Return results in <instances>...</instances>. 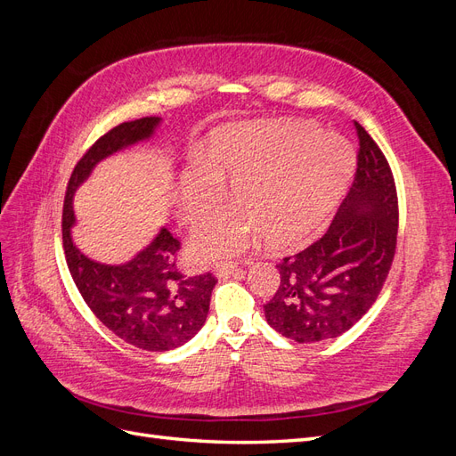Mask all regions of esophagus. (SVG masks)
I'll use <instances>...</instances> for the list:
<instances>
[{"instance_id": "34e87169", "label": "esophagus", "mask_w": 456, "mask_h": 456, "mask_svg": "<svg viewBox=\"0 0 456 456\" xmlns=\"http://www.w3.org/2000/svg\"><path fill=\"white\" fill-rule=\"evenodd\" d=\"M215 275L218 280H228V278H236V275H243V270L232 262H226V265H218L215 270Z\"/></svg>"}]
</instances>
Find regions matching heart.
Returning <instances> with one entry per match:
<instances>
[{"mask_svg":"<svg viewBox=\"0 0 456 456\" xmlns=\"http://www.w3.org/2000/svg\"><path fill=\"white\" fill-rule=\"evenodd\" d=\"M354 169L350 144L310 123H260L218 131L205 165L186 173L176 190L184 224L213 215L232 176L236 207L200 226L190 241L198 262L245 253L262 236L270 247L306 240L335 209Z\"/></svg>","mask_w":456,"mask_h":456,"instance_id":"obj_1","label":"heart"}]
</instances>
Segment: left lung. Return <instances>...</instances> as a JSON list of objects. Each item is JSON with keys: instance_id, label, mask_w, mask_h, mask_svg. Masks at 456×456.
I'll use <instances>...</instances> for the list:
<instances>
[{"instance_id": "1", "label": "left lung", "mask_w": 456, "mask_h": 456, "mask_svg": "<svg viewBox=\"0 0 456 456\" xmlns=\"http://www.w3.org/2000/svg\"><path fill=\"white\" fill-rule=\"evenodd\" d=\"M360 151L348 196L323 236L285 256L266 322L298 344L337 338L375 305L397 243V194L388 161L354 121Z\"/></svg>"}]
</instances>
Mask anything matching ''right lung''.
Returning <instances> with one entry per match:
<instances>
[{
	"instance_id": "add662e5",
	"label": "right lung",
	"mask_w": 456,
	"mask_h": 456,
	"mask_svg": "<svg viewBox=\"0 0 456 456\" xmlns=\"http://www.w3.org/2000/svg\"><path fill=\"white\" fill-rule=\"evenodd\" d=\"M159 118L126 121L102 134L77 161L62 207V245L68 270L91 312L116 337L134 348L167 352L183 346L203 327L213 287L211 272L184 278L176 268L181 241L161 228L148 247L126 265H101L81 253L72 240L74 194L94 165L154 136Z\"/></svg>"
}]
</instances>
